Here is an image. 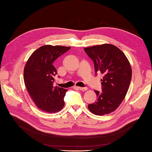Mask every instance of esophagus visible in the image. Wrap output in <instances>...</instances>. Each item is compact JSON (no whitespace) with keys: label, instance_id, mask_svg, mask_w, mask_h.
<instances>
[{"label":"esophagus","instance_id":"esophagus-1","mask_svg":"<svg viewBox=\"0 0 152 152\" xmlns=\"http://www.w3.org/2000/svg\"><path fill=\"white\" fill-rule=\"evenodd\" d=\"M78 88L80 90H82V91H86V90H88V88H87V87H85V88H82V87H78Z\"/></svg>","mask_w":152,"mask_h":152}]
</instances>
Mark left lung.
<instances>
[{"mask_svg": "<svg viewBox=\"0 0 152 152\" xmlns=\"http://www.w3.org/2000/svg\"><path fill=\"white\" fill-rule=\"evenodd\" d=\"M94 63L95 73L101 72L102 92L95 90L97 100L89 104L93 114H108L117 109L127 94L132 78V70L127 58L114 45L104 44L84 48Z\"/></svg>", "mask_w": 152, "mask_h": 152, "instance_id": "1", "label": "left lung"}]
</instances>
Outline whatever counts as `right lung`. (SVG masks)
I'll return each instance as SVG.
<instances>
[{
  "instance_id": "right-lung-1",
  "label": "right lung",
  "mask_w": 152,
  "mask_h": 152,
  "mask_svg": "<svg viewBox=\"0 0 152 152\" xmlns=\"http://www.w3.org/2000/svg\"><path fill=\"white\" fill-rule=\"evenodd\" d=\"M70 47L46 45L32 53L25 66L24 82L37 107L42 111L56 113L64 106L67 89L53 86L57 73L53 62Z\"/></svg>"
}]
</instances>
